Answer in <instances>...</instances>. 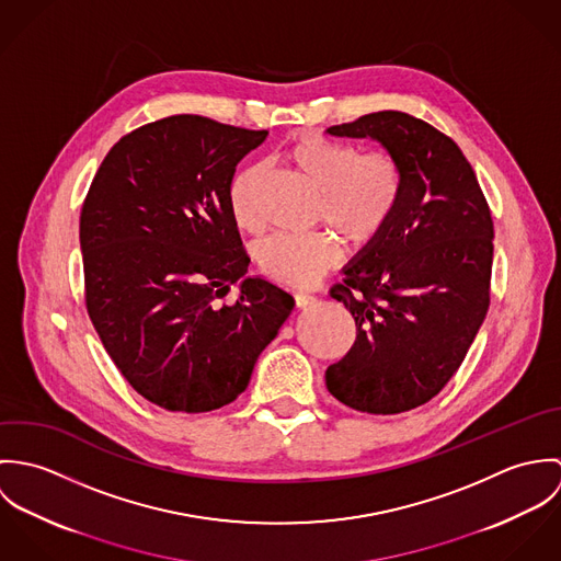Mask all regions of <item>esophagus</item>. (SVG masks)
<instances>
[{
    "label": "esophagus",
    "instance_id": "esophagus-1",
    "mask_svg": "<svg viewBox=\"0 0 561 561\" xmlns=\"http://www.w3.org/2000/svg\"><path fill=\"white\" fill-rule=\"evenodd\" d=\"M294 302H296V307H298V309H305V307L313 305V302H316V298H313V296H309V294H296V296H294Z\"/></svg>",
    "mask_w": 561,
    "mask_h": 561
}]
</instances>
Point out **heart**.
<instances>
[{"instance_id": "1", "label": "heart", "mask_w": 561, "mask_h": 561, "mask_svg": "<svg viewBox=\"0 0 561 561\" xmlns=\"http://www.w3.org/2000/svg\"><path fill=\"white\" fill-rule=\"evenodd\" d=\"M298 172L321 192L320 218L343 240H374L393 216L401 196V168L385 151L363 153L320 134H300L283 151ZM261 179L256 165L240 170L229 185L233 222L254 233L261 229L254 192ZM341 259L339 241L325 233L274 236L259 243L256 263L263 274L289 287H311Z\"/></svg>"}]
</instances>
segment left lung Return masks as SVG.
Wrapping results in <instances>:
<instances>
[{
    "label": "left lung",
    "instance_id": "8db88e82",
    "mask_svg": "<svg viewBox=\"0 0 561 561\" xmlns=\"http://www.w3.org/2000/svg\"><path fill=\"white\" fill-rule=\"evenodd\" d=\"M328 134L380 142L400 163L401 196L330 289L356 321V341L325 369V387L354 410L398 414L438 396L483 323L492 218L471 163L432 125L385 110Z\"/></svg>",
    "mask_w": 561,
    "mask_h": 561
}]
</instances>
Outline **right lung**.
I'll list each match as a JSON object with an SVG mask.
<instances>
[{
	"instance_id": "right-lung-1",
	"label": "right lung",
	"mask_w": 561,
	"mask_h": 561,
	"mask_svg": "<svg viewBox=\"0 0 561 561\" xmlns=\"http://www.w3.org/2000/svg\"><path fill=\"white\" fill-rule=\"evenodd\" d=\"M267 131L176 114L121 138L81 207L85 309L125 380L165 410L238 400L294 298L245 276L236 168ZM241 283L236 306L217 298Z\"/></svg>"
}]
</instances>
